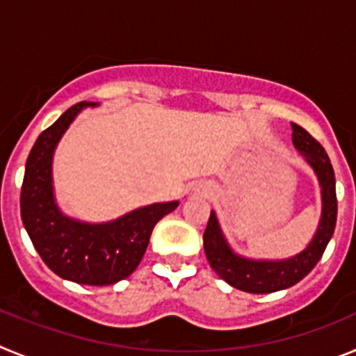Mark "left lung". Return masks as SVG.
<instances>
[{"label":"left lung","instance_id":"obj_1","mask_svg":"<svg viewBox=\"0 0 356 356\" xmlns=\"http://www.w3.org/2000/svg\"><path fill=\"white\" fill-rule=\"evenodd\" d=\"M292 143L319 176V184L323 187V216H321L319 228L307 250L301 251L300 254L287 260H280V262H259V260L241 259L232 253L222 238L216 213L210 212L209 225L203 234L207 259L213 271L221 276L226 284L238 291L251 292V294H269V292L289 289L301 282L321 260L335 229V222H337L335 175H333V168L325 147L296 122H292Z\"/></svg>","mask_w":356,"mask_h":356}]
</instances>
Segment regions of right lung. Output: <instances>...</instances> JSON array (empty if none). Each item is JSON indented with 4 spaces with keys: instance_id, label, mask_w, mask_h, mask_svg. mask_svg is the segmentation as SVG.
Instances as JSON below:
<instances>
[{
    "instance_id": "add662e5",
    "label": "right lung",
    "mask_w": 356,
    "mask_h": 356,
    "mask_svg": "<svg viewBox=\"0 0 356 356\" xmlns=\"http://www.w3.org/2000/svg\"><path fill=\"white\" fill-rule=\"evenodd\" d=\"M80 102L39 135L24 169L21 219L44 264L60 278L83 285H112L137 269L151 232L178 201L134 210L105 225H85L62 216L53 200L51 159L62 134L85 106Z\"/></svg>"
}]
</instances>
